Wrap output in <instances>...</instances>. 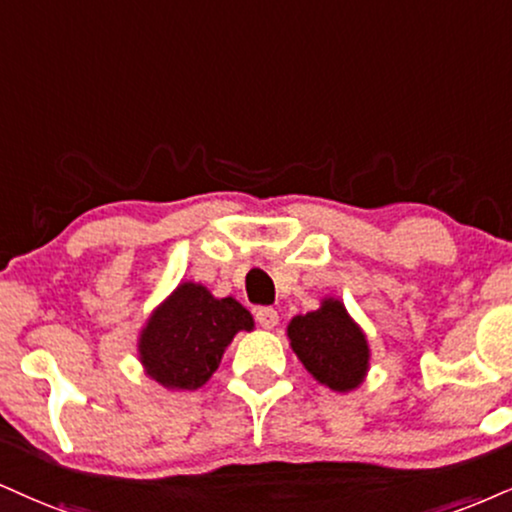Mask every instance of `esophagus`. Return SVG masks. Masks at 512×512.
<instances>
[{"mask_svg": "<svg viewBox=\"0 0 512 512\" xmlns=\"http://www.w3.org/2000/svg\"><path fill=\"white\" fill-rule=\"evenodd\" d=\"M256 323L263 327V330H273V327L280 323V315H277L275 308H256Z\"/></svg>", "mask_w": 512, "mask_h": 512, "instance_id": "esophagus-1", "label": "esophagus"}]
</instances>
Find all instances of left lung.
I'll list each match as a JSON object with an SVG mask.
<instances>
[{"mask_svg": "<svg viewBox=\"0 0 512 512\" xmlns=\"http://www.w3.org/2000/svg\"><path fill=\"white\" fill-rule=\"evenodd\" d=\"M287 334L299 361L320 384L334 391H351L363 382L370 349L342 301L325 299L318 311L296 315Z\"/></svg>", "mask_w": 512, "mask_h": 512, "instance_id": "left-lung-1", "label": "left lung"}]
</instances>
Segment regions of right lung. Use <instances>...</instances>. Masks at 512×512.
I'll return each instance as SVG.
<instances>
[{
  "label": "right lung",
  "mask_w": 512,
  "mask_h": 512,
  "mask_svg": "<svg viewBox=\"0 0 512 512\" xmlns=\"http://www.w3.org/2000/svg\"><path fill=\"white\" fill-rule=\"evenodd\" d=\"M239 330H254V318L239 301L216 299L206 287L185 282L151 313L140 337V361L163 387L199 389Z\"/></svg>",
  "instance_id": "add662e5"
}]
</instances>
